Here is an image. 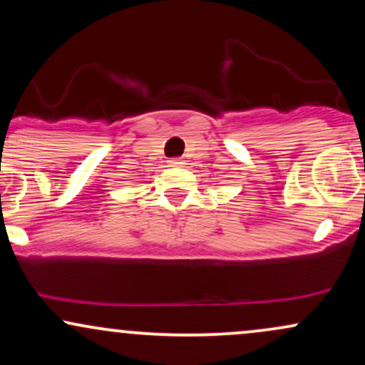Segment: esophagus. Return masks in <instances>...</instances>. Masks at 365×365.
Masks as SVG:
<instances>
[{"mask_svg": "<svg viewBox=\"0 0 365 365\" xmlns=\"http://www.w3.org/2000/svg\"><path fill=\"white\" fill-rule=\"evenodd\" d=\"M168 165L171 166V168H180V166L183 165V161H182V159H170Z\"/></svg>", "mask_w": 365, "mask_h": 365, "instance_id": "1", "label": "esophagus"}]
</instances>
